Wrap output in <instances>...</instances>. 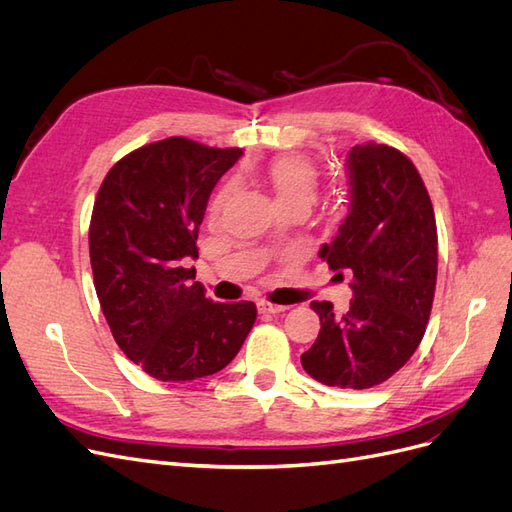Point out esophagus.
Returning a JSON list of instances; mask_svg holds the SVG:
<instances>
[{
	"label": "esophagus",
	"instance_id": "1",
	"mask_svg": "<svg viewBox=\"0 0 512 512\" xmlns=\"http://www.w3.org/2000/svg\"><path fill=\"white\" fill-rule=\"evenodd\" d=\"M258 309L262 314H282V312H286L288 307L275 305V303H269V301H258Z\"/></svg>",
	"mask_w": 512,
	"mask_h": 512
}]
</instances>
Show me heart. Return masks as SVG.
Here are the masks:
<instances>
[{
    "label": "heart",
    "instance_id": "heart-1",
    "mask_svg": "<svg viewBox=\"0 0 512 512\" xmlns=\"http://www.w3.org/2000/svg\"><path fill=\"white\" fill-rule=\"evenodd\" d=\"M265 181L271 188L277 205L288 207L292 203H312L318 190L316 166L299 153H286V156L273 158L265 168ZM228 194L224 188L213 203V211H218Z\"/></svg>",
    "mask_w": 512,
    "mask_h": 512
}]
</instances>
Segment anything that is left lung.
<instances>
[{
  "instance_id": "obj_1",
  "label": "left lung",
  "mask_w": 512,
  "mask_h": 512,
  "mask_svg": "<svg viewBox=\"0 0 512 512\" xmlns=\"http://www.w3.org/2000/svg\"><path fill=\"white\" fill-rule=\"evenodd\" d=\"M350 207L320 258L335 277H352L350 312L312 301L320 316L314 346L301 365L339 389H371L404 367L425 335L438 275V230L416 166L376 143L354 145L346 158Z\"/></svg>"
}]
</instances>
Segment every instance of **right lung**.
Segmentation results:
<instances>
[{"label":"right lung","instance_id":"obj_1","mask_svg":"<svg viewBox=\"0 0 512 512\" xmlns=\"http://www.w3.org/2000/svg\"><path fill=\"white\" fill-rule=\"evenodd\" d=\"M241 156L170 136L128 153L100 185L89 224L96 294L117 346L156 380L224 369L256 322L252 301L213 303L185 267L215 183Z\"/></svg>","mask_w":512,"mask_h":512}]
</instances>
